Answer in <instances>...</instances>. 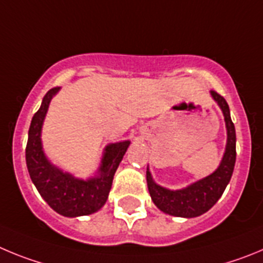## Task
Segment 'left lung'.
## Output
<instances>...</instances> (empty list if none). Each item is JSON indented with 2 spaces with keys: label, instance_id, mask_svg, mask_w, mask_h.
Instances as JSON below:
<instances>
[{
  "label": "left lung",
  "instance_id": "obj_1",
  "mask_svg": "<svg viewBox=\"0 0 263 263\" xmlns=\"http://www.w3.org/2000/svg\"><path fill=\"white\" fill-rule=\"evenodd\" d=\"M212 98L221 108L227 127V145L219 167L205 178L194 182L181 190H169L153 181L146 169V183L153 203L165 214L178 217H196L207 212L223 195L229 183L236 162V131L231 119L229 106L219 93L212 90Z\"/></svg>",
  "mask_w": 263,
  "mask_h": 263
}]
</instances>
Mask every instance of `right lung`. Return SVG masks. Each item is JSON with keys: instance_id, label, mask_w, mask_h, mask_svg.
<instances>
[{"instance_id": "right-lung-1", "label": "right lung", "mask_w": 263, "mask_h": 263, "mask_svg": "<svg viewBox=\"0 0 263 263\" xmlns=\"http://www.w3.org/2000/svg\"><path fill=\"white\" fill-rule=\"evenodd\" d=\"M60 87H53L44 96L39 110L32 117L26 146V164L35 187L52 210L67 217L84 216L97 212L108 198L114 174L123 156L127 152L129 140L108 144L103 152L98 176L87 181L76 178L52 165L42 146V127L49 102Z\"/></svg>"}]
</instances>
